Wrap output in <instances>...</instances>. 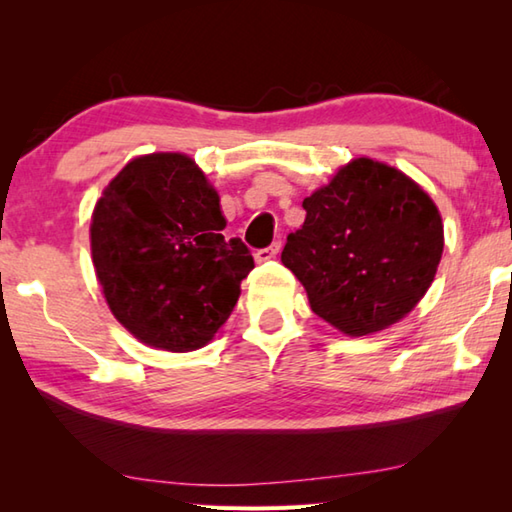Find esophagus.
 <instances>
[{
    "label": "esophagus",
    "instance_id": "obj_1",
    "mask_svg": "<svg viewBox=\"0 0 512 512\" xmlns=\"http://www.w3.org/2000/svg\"><path fill=\"white\" fill-rule=\"evenodd\" d=\"M280 250H282L280 241H273V244L268 246V248H259V250H257V253H255V262H259V264L271 262V259L277 257V253H280Z\"/></svg>",
    "mask_w": 512,
    "mask_h": 512
}]
</instances>
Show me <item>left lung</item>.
<instances>
[{
    "label": "left lung",
    "instance_id": "1",
    "mask_svg": "<svg viewBox=\"0 0 512 512\" xmlns=\"http://www.w3.org/2000/svg\"><path fill=\"white\" fill-rule=\"evenodd\" d=\"M282 264L311 311L348 336L397 323L431 287L443 255V219L429 194L388 164L357 158L302 201Z\"/></svg>",
    "mask_w": 512,
    "mask_h": 512
}]
</instances>
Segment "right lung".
I'll return each mask as SVG.
<instances>
[{
  "instance_id": "add662e5",
  "label": "right lung",
  "mask_w": 512,
  "mask_h": 512,
  "mask_svg": "<svg viewBox=\"0 0 512 512\" xmlns=\"http://www.w3.org/2000/svg\"><path fill=\"white\" fill-rule=\"evenodd\" d=\"M223 228L219 194L183 153L142 155L112 178L92 214V262L135 339L169 352L212 341L255 268Z\"/></svg>"
}]
</instances>
